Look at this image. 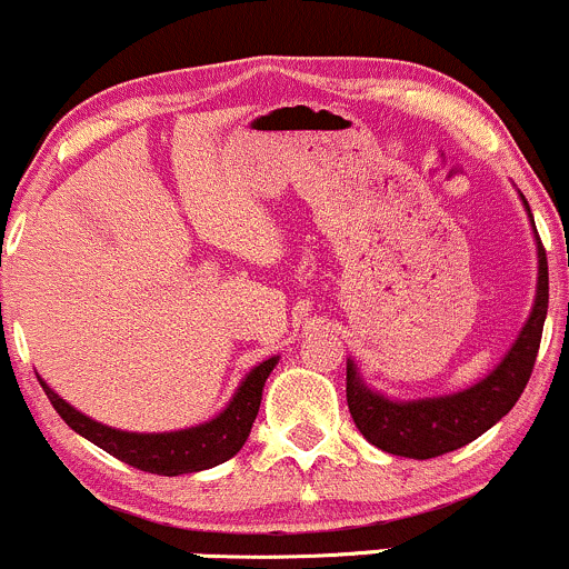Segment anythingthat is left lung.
I'll return each mask as SVG.
<instances>
[{"mask_svg": "<svg viewBox=\"0 0 569 569\" xmlns=\"http://www.w3.org/2000/svg\"><path fill=\"white\" fill-rule=\"evenodd\" d=\"M521 202L532 221L535 246H538V291H535L532 310H529L521 332L489 376L480 378L470 389L453 391V395L391 399L370 389L353 359H348V410H351L356 429L380 451L408 459H435L448 451H457L483 435L486 429L495 427L499 418L508 416L521 391L527 389L548 313V261L523 193Z\"/></svg>", "mask_w": 569, "mask_h": 569, "instance_id": "left-lung-1", "label": "left lung"}]
</instances>
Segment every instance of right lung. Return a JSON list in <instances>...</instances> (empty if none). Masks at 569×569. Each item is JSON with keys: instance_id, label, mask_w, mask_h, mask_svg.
Instances as JSON below:
<instances>
[{"instance_id": "obj_1", "label": "right lung", "mask_w": 569, "mask_h": 569, "mask_svg": "<svg viewBox=\"0 0 569 569\" xmlns=\"http://www.w3.org/2000/svg\"><path fill=\"white\" fill-rule=\"evenodd\" d=\"M278 359L280 356H270V359L259 361L240 380V386H237V391L221 413L210 418V421L174 429V432H127V429L108 427V423L93 421L91 416L72 408L42 378L40 383L48 399H51L56 413L64 418L67 427H72L80 437L91 440L93 446L108 451L110 457L137 467V470L172 478L186 476V472L210 470V467L232 459L246 446L256 413H259L261 391H264L267 378H270Z\"/></svg>"}]
</instances>
